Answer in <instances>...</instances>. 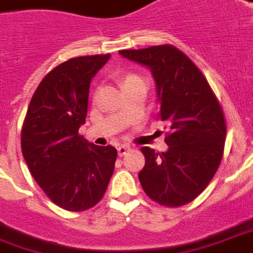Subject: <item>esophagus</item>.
<instances>
[{
	"label": "esophagus",
	"mask_w": 253,
	"mask_h": 253,
	"mask_svg": "<svg viewBox=\"0 0 253 253\" xmlns=\"http://www.w3.org/2000/svg\"><path fill=\"white\" fill-rule=\"evenodd\" d=\"M130 150V147L128 146V144H121V146H118V149H117V151H118V156H125L128 151Z\"/></svg>",
	"instance_id": "obj_1"
}]
</instances>
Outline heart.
<instances>
[{
    "mask_svg": "<svg viewBox=\"0 0 253 253\" xmlns=\"http://www.w3.org/2000/svg\"><path fill=\"white\" fill-rule=\"evenodd\" d=\"M137 81H143L142 78L139 76H135V74H128V76L124 77V86H126V85H129L132 83H137Z\"/></svg>",
    "mask_w": 253,
    "mask_h": 253,
    "instance_id": "heart-1",
    "label": "heart"
}]
</instances>
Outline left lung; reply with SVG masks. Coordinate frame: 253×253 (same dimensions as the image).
<instances>
[{"label":"left lung","mask_w":253,"mask_h":253,"mask_svg":"<svg viewBox=\"0 0 253 253\" xmlns=\"http://www.w3.org/2000/svg\"><path fill=\"white\" fill-rule=\"evenodd\" d=\"M120 55L151 71L160 118L169 130L167 151L142 147L146 164L139 172L140 184L156 203L184 205L203 193L222 161V107L203 73L176 48L161 45L120 50Z\"/></svg>","instance_id":"1"}]
</instances>
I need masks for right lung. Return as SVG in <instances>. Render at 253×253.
<instances>
[{
  "label": "right lung",
  "mask_w": 253,
  "mask_h": 253,
  "mask_svg": "<svg viewBox=\"0 0 253 253\" xmlns=\"http://www.w3.org/2000/svg\"><path fill=\"white\" fill-rule=\"evenodd\" d=\"M110 55L70 59L48 73L31 97L22 151L34 180L66 211H85L104 196L117 150L78 135L88 113L92 78Z\"/></svg>",
  "instance_id": "1"
}]
</instances>
